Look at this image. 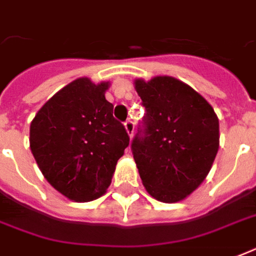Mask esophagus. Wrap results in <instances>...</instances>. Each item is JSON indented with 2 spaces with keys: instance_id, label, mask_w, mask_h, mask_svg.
<instances>
[{
  "instance_id": "obj_1",
  "label": "esophagus",
  "mask_w": 256,
  "mask_h": 256,
  "mask_svg": "<svg viewBox=\"0 0 256 256\" xmlns=\"http://www.w3.org/2000/svg\"><path fill=\"white\" fill-rule=\"evenodd\" d=\"M124 128H126L128 136L132 138V136H134V122H132V120H126V122H124Z\"/></svg>"
}]
</instances>
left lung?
Instances as JSON below:
<instances>
[{
	"label": "left lung",
	"instance_id": "obj_1",
	"mask_svg": "<svg viewBox=\"0 0 256 256\" xmlns=\"http://www.w3.org/2000/svg\"><path fill=\"white\" fill-rule=\"evenodd\" d=\"M146 108L132 142L140 179L152 198L183 200L206 179L219 148V120L192 88L168 76L136 80Z\"/></svg>",
	"mask_w": 256,
	"mask_h": 256
}]
</instances>
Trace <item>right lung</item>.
Instances as JSON below:
<instances>
[{"mask_svg":"<svg viewBox=\"0 0 256 256\" xmlns=\"http://www.w3.org/2000/svg\"><path fill=\"white\" fill-rule=\"evenodd\" d=\"M108 82L82 77L57 92L30 124V150L57 191L76 202L106 192L130 138L104 98Z\"/></svg>","mask_w":256,"mask_h":256,"instance_id":"right-lung-1","label":"right lung"}]
</instances>
